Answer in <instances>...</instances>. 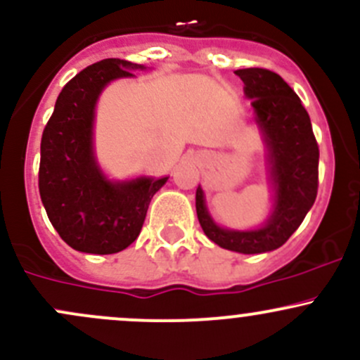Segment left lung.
<instances>
[{"mask_svg": "<svg viewBox=\"0 0 360 360\" xmlns=\"http://www.w3.org/2000/svg\"><path fill=\"white\" fill-rule=\"evenodd\" d=\"M245 94L252 100L257 124L269 148L271 177L274 181V212L264 228L255 231L222 229L205 209L202 188H196V215L209 240L221 248L240 253H264L279 248L305 219L319 186V146L300 98L267 69H240Z\"/></svg>", "mask_w": 360, "mask_h": 360, "instance_id": "left-lung-1", "label": "left lung"}]
</instances>
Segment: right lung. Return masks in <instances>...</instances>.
<instances>
[{"instance_id":"obj_1","label":"right lung","mask_w":360,"mask_h":360,"mask_svg":"<svg viewBox=\"0 0 360 360\" xmlns=\"http://www.w3.org/2000/svg\"><path fill=\"white\" fill-rule=\"evenodd\" d=\"M127 69H143L127 60L107 58L72 77L58 94L41 138L39 195L48 219L69 247L108 255L127 248L139 236L162 179L110 183L93 155L94 105L101 89Z\"/></svg>"}]
</instances>
